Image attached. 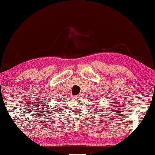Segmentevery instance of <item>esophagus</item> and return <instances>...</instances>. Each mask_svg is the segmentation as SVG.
<instances>
[{"label":"esophagus","instance_id":"34e87169","mask_svg":"<svg viewBox=\"0 0 155 155\" xmlns=\"http://www.w3.org/2000/svg\"><path fill=\"white\" fill-rule=\"evenodd\" d=\"M75 98H81V95H78L75 96Z\"/></svg>","mask_w":155,"mask_h":155}]
</instances>
